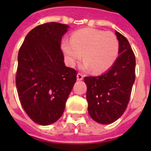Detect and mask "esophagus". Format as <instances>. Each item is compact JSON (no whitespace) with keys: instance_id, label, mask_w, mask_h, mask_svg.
I'll list each match as a JSON object with an SVG mask.
<instances>
[{"instance_id":"esophagus-1","label":"esophagus","mask_w":151,"mask_h":151,"mask_svg":"<svg viewBox=\"0 0 151 151\" xmlns=\"http://www.w3.org/2000/svg\"><path fill=\"white\" fill-rule=\"evenodd\" d=\"M83 78H84V75L81 74V73H78V74H77V79H78V81L83 80Z\"/></svg>"}]
</instances>
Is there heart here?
Here are the masks:
<instances>
[{
  "instance_id": "heart-1",
  "label": "heart",
  "mask_w": 151,
  "mask_h": 151,
  "mask_svg": "<svg viewBox=\"0 0 151 151\" xmlns=\"http://www.w3.org/2000/svg\"><path fill=\"white\" fill-rule=\"evenodd\" d=\"M61 50L68 66H75L83 54L82 68L99 73L114 64L119 54V42L111 32L85 28L74 32L70 40L63 39Z\"/></svg>"
}]
</instances>
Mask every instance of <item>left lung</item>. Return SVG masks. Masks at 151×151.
I'll return each instance as SVG.
<instances>
[{
	"instance_id": "left-lung-1",
	"label": "left lung",
	"mask_w": 151,
	"mask_h": 151,
	"mask_svg": "<svg viewBox=\"0 0 151 151\" xmlns=\"http://www.w3.org/2000/svg\"><path fill=\"white\" fill-rule=\"evenodd\" d=\"M119 56L112 67L98 77H85L88 110L99 124L117 121L127 108L136 79V57L130 44L119 32Z\"/></svg>"
}]
</instances>
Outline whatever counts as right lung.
Masks as SVG:
<instances>
[{"instance_id":"add662e5","label":"right lung","mask_w":151,"mask_h":151,"mask_svg":"<svg viewBox=\"0 0 151 151\" xmlns=\"http://www.w3.org/2000/svg\"><path fill=\"white\" fill-rule=\"evenodd\" d=\"M68 27L59 22L39 25L28 33L19 51V99L29 118L41 125L60 118L77 81V71L65 66L60 48Z\"/></svg>"}]
</instances>
